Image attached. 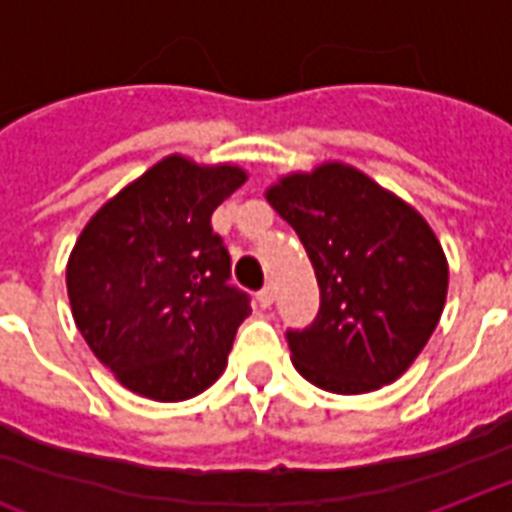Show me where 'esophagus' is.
<instances>
[{"instance_id":"1","label":"esophagus","mask_w":512,"mask_h":512,"mask_svg":"<svg viewBox=\"0 0 512 512\" xmlns=\"http://www.w3.org/2000/svg\"><path fill=\"white\" fill-rule=\"evenodd\" d=\"M273 300H276V290H273L271 284L257 292V303H260V306H263V308H271Z\"/></svg>"}]
</instances>
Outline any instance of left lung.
<instances>
[{"mask_svg": "<svg viewBox=\"0 0 512 512\" xmlns=\"http://www.w3.org/2000/svg\"><path fill=\"white\" fill-rule=\"evenodd\" d=\"M268 204L298 233L319 284L314 325L287 333L300 376L365 395L411 368L440 322L448 260L403 198L346 163L284 174Z\"/></svg>", "mask_w": 512, "mask_h": 512, "instance_id": "8db88e82", "label": "left lung"}]
</instances>
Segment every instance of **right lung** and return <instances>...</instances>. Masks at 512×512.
Instances as JSON below:
<instances>
[{"label": "right lung", "mask_w": 512, "mask_h": 512, "mask_svg": "<svg viewBox=\"0 0 512 512\" xmlns=\"http://www.w3.org/2000/svg\"><path fill=\"white\" fill-rule=\"evenodd\" d=\"M247 182L236 163L166 155L112 195L74 241L66 292L74 325L120 384L158 403L201 395L252 314L230 287L212 212Z\"/></svg>", "instance_id": "obj_1"}]
</instances>
